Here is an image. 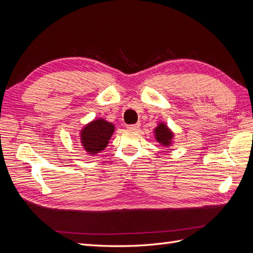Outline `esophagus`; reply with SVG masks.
<instances>
[{
  "mask_svg": "<svg viewBox=\"0 0 253 253\" xmlns=\"http://www.w3.org/2000/svg\"><path fill=\"white\" fill-rule=\"evenodd\" d=\"M139 126H140L139 124H135V125H129V126H127L126 127H127L128 129H133V131H135V129H138Z\"/></svg>",
  "mask_w": 253,
  "mask_h": 253,
  "instance_id": "1",
  "label": "esophagus"
}]
</instances>
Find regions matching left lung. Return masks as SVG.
<instances>
[{"instance_id": "1", "label": "left lung", "mask_w": 253, "mask_h": 253, "mask_svg": "<svg viewBox=\"0 0 253 253\" xmlns=\"http://www.w3.org/2000/svg\"><path fill=\"white\" fill-rule=\"evenodd\" d=\"M154 133L156 140L162 143L164 147H169V145H171V141L174 135L165 124H159L158 126H156Z\"/></svg>"}]
</instances>
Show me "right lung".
<instances>
[{"mask_svg":"<svg viewBox=\"0 0 253 253\" xmlns=\"http://www.w3.org/2000/svg\"><path fill=\"white\" fill-rule=\"evenodd\" d=\"M115 131V126L104 119H96L89 122L81 131V143L88 154L95 155L104 150Z\"/></svg>","mask_w":253,"mask_h":253,"instance_id":"obj_1","label":"right lung"}]
</instances>
